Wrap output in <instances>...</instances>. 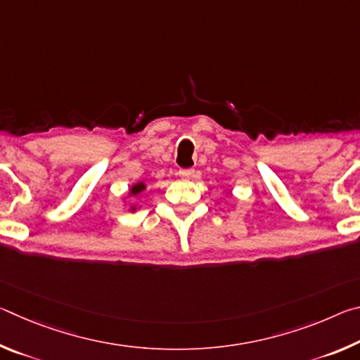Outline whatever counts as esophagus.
<instances>
[{"label": "esophagus", "instance_id": "esophagus-1", "mask_svg": "<svg viewBox=\"0 0 360 360\" xmlns=\"http://www.w3.org/2000/svg\"><path fill=\"white\" fill-rule=\"evenodd\" d=\"M193 173H195V172H193L192 168H181V169H179V176H181V178H184V179L192 178Z\"/></svg>", "mask_w": 360, "mask_h": 360}]
</instances>
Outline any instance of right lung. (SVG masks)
<instances>
[{
  "label": "right lung",
  "mask_w": 360,
  "mask_h": 360,
  "mask_svg": "<svg viewBox=\"0 0 360 360\" xmlns=\"http://www.w3.org/2000/svg\"><path fill=\"white\" fill-rule=\"evenodd\" d=\"M141 191H144V184H141V182H139V184L131 187L130 192H131V195H136V193H139ZM133 210H135V208H133Z\"/></svg>",
  "instance_id": "add662e5"
}]
</instances>
